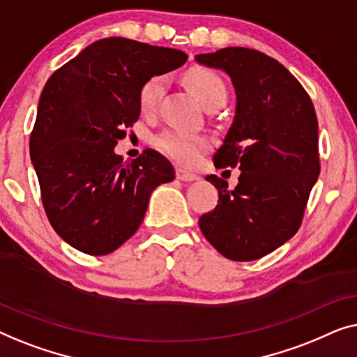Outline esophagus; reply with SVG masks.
Segmentation results:
<instances>
[{
	"label": "esophagus",
	"mask_w": 357,
	"mask_h": 357,
	"mask_svg": "<svg viewBox=\"0 0 357 357\" xmlns=\"http://www.w3.org/2000/svg\"><path fill=\"white\" fill-rule=\"evenodd\" d=\"M176 178L179 181H184V183H190V181H197L199 179L197 174L190 173V172H188V169H184V168H178L176 169Z\"/></svg>",
	"instance_id": "obj_1"
}]
</instances>
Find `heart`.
Returning <instances> with one entry per match:
<instances>
[{"label": "heart", "mask_w": 357, "mask_h": 357, "mask_svg": "<svg viewBox=\"0 0 357 357\" xmlns=\"http://www.w3.org/2000/svg\"><path fill=\"white\" fill-rule=\"evenodd\" d=\"M184 82L204 108L220 100H227V87L217 74L204 68H195L185 74ZM165 92V77L153 76L145 80L139 90V105L144 113H152ZM158 149L181 163H194L199 153L207 147V140L200 135L168 130L157 139Z\"/></svg>", "instance_id": "1"}]
</instances>
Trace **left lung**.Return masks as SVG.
<instances>
[{"label":"left lung","mask_w":357,"mask_h":357,"mask_svg":"<svg viewBox=\"0 0 357 357\" xmlns=\"http://www.w3.org/2000/svg\"><path fill=\"white\" fill-rule=\"evenodd\" d=\"M202 66L227 73L236 93L234 118L213 155L217 168H239V183L215 174L218 205L199 218L205 238L236 262L264 257L299 229L317 183L319 124L299 80L277 59L243 47L195 54Z\"/></svg>","instance_id":"1"}]
</instances>
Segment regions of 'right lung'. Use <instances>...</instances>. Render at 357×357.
<instances>
[{
  "label": "right lung",
  "instance_id": "obj_1",
  "mask_svg": "<svg viewBox=\"0 0 357 357\" xmlns=\"http://www.w3.org/2000/svg\"><path fill=\"white\" fill-rule=\"evenodd\" d=\"M185 59L179 50L109 37L84 48L45 84L30 160L50 223L74 249L116 250L140 227L155 188L174 179L173 165L155 150L124 162L114 147L140 116L145 80Z\"/></svg>",
  "mask_w": 357,
  "mask_h": 357
}]
</instances>
